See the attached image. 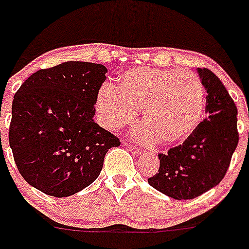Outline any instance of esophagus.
<instances>
[{
	"instance_id": "1",
	"label": "esophagus",
	"mask_w": 249,
	"mask_h": 249,
	"mask_svg": "<svg viewBox=\"0 0 249 249\" xmlns=\"http://www.w3.org/2000/svg\"><path fill=\"white\" fill-rule=\"evenodd\" d=\"M127 148L130 149L131 153H134V154H136V156H139V154L142 153V150H141L140 148H137V146H134V145H131V144H127Z\"/></svg>"
}]
</instances>
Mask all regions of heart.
<instances>
[{
    "label": "heart",
    "instance_id": "b5f03b06",
    "mask_svg": "<svg viewBox=\"0 0 249 249\" xmlns=\"http://www.w3.org/2000/svg\"><path fill=\"white\" fill-rule=\"evenodd\" d=\"M96 109L110 130L132 124L142 109V119L157 141L178 144L196 131L203 117L204 86L190 71L131 69L121 75L117 87H101ZM139 137L148 140L150 134L141 131Z\"/></svg>",
    "mask_w": 249,
    "mask_h": 249
}]
</instances>
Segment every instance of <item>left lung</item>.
Listing matches in <instances>:
<instances>
[{"label":"left lung","mask_w":249,"mask_h":249,"mask_svg":"<svg viewBox=\"0 0 249 249\" xmlns=\"http://www.w3.org/2000/svg\"><path fill=\"white\" fill-rule=\"evenodd\" d=\"M207 91L206 119L186 140L158 154L159 170L150 186L174 199H193L220 184L239 141L235 103L217 75L198 68Z\"/></svg>","instance_id":"left-lung-1"}]
</instances>
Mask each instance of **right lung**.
<instances>
[{"label":"right lung","mask_w":249,"mask_h":249,"mask_svg":"<svg viewBox=\"0 0 249 249\" xmlns=\"http://www.w3.org/2000/svg\"><path fill=\"white\" fill-rule=\"evenodd\" d=\"M107 71L103 64L65 61L33 73L17 91L9 142L33 188L57 198L73 196L99 178L105 154L121 145L93 122Z\"/></svg>","instance_id":"1"}]
</instances>
